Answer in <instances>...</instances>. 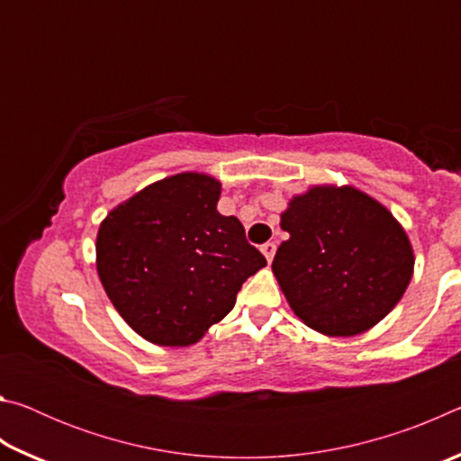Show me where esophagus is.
<instances>
[{
  "instance_id": "34e87169",
  "label": "esophagus",
  "mask_w": 461,
  "mask_h": 461,
  "mask_svg": "<svg viewBox=\"0 0 461 461\" xmlns=\"http://www.w3.org/2000/svg\"><path fill=\"white\" fill-rule=\"evenodd\" d=\"M260 249H262V254L267 256V260L272 262V258H275V252H276V244H275V241H267V244H264Z\"/></svg>"
}]
</instances>
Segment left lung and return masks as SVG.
<instances>
[{
    "instance_id": "obj_1",
    "label": "left lung",
    "mask_w": 461,
    "mask_h": 461,
    "mask_svg": "<svg viewBox=\"0 0 461 461\" xmlns=\"http://www.w3.org/2000/svg\"><path fill=\"white\" fill-rule=\"evenodd\" d=\"M272 272L294 315L330 338L368 331L402 299L415 254L388 209L354 186L317 185L280 213Z\"/></svg>"
}]
</instances>
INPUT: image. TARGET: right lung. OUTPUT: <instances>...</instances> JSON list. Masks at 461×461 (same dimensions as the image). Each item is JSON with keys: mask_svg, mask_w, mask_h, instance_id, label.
<instances>
[{"mask_svg": "<svg viewBox=\"0 0 461 461\" xmlns=\"http://www.w3.org/2000/svg\"><path fill=\"white\" fill-rule=\"evenodd\" d=\"M221 183L181 173L112 209L97 231V275L131 330L156 346L186 348L236 305L267 267L238 217L217 212Z\"/></svg>", "mask_w": 461, "mask_h": 461, "instance_id": "1", "label": "right lung"}]
</instances>
